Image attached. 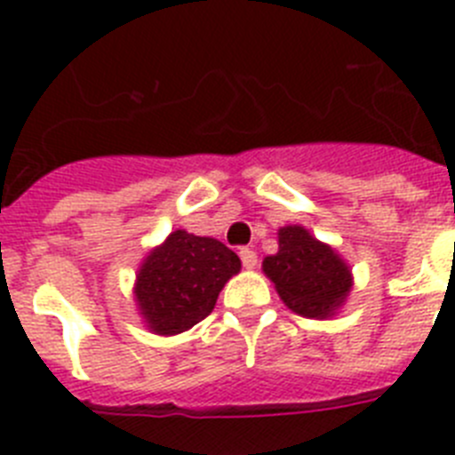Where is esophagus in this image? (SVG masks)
<instances>
[{"label": "esophagus", "instance_id": "obj_1", "mask_svg": "<svg viewBox=\"0 0 455 455\" xmlns=\"http://www.w3.org/2000/svg\"><path fill=\"white\" fill-rule=\"evenodd\" d=\"M240 260H243V265L247 269H253L258 265V256H256V251H253V249H249V247H243L240 249Z\"/></svg>", "mask_w": 455, "mask_h": 455}]
</instances>
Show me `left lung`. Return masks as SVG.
I'll return each instance as SVG.
<instances>
[{"label":"left lung","mask_w":455,"mask_h":455,"mask_svg":"<svg viewBox=\"0 0 455 455\" xmlns=\"http://www.w3.org/2000/svg\"><path fill=\"white\" fill-rule=\"evenodd\" d=\"M263 269L285 306L304 317H329L351 290L345 260L301 227L278 231V253L265 258Z\"/></svg>","instance_id":"left-lung-1"}]
</instances>
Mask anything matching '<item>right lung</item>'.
<instances>
[{
	"mask_svg": "<svg viewBox=\"0 0 455 455\" xmlns=\"http://www.w3.org/2000/svg\"><path fill=\"white\" fill-rule=\"evenodd\" d=\"M237 272L240 258L227 244L174 231L147 256L136 301L156 333H181L212 313L220 290Z\"/></svg>",
	"mask_w": 455,
	"mask_h": 455,
	"instance_id": "obj_1",
	"label": "right lung"
}]
</instances>
